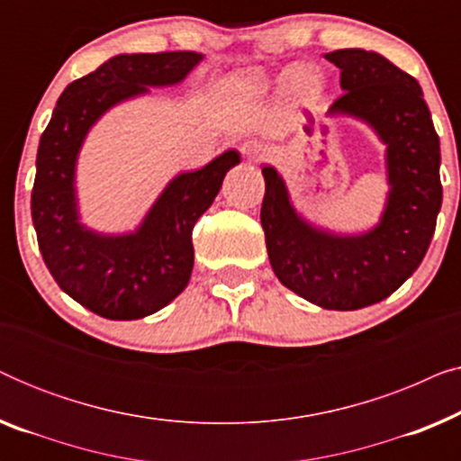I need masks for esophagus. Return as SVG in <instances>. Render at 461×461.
<instances>
[{"instance_id":"obj_1","label":"esophagus","mask_w":461,"mask_h":461,"mask_svg":"<svg viewBox=\"0 0 461 461\" xmlns=\"http://www.w3.org/2000/svg\"><path fill=\"white\" fill-rule=\"evenodd\" d=\"M264 142L262 140H256V138H249V140H245L241 144V155L243 159L248 161H262L264 159Z\"/></svg>"}]
</instances>
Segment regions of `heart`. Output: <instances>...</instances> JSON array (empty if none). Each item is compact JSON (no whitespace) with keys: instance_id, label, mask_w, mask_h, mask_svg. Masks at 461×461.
I'll use <instances>...</instances> for the list:
<instances>
[{"instance_id":"heart-1","label":"heart","mask_w":461,"mask_h":461,"mask_svg":"<svg viewBox=\"0 0 461 461\" xmlns=\"http://www.w3.org/2000/svg\"><path fill=\"white\" fill-rule=\"evenodd\" d=\"M285 81L287 84H292V90L298 94V96L306 98V100L317 96L321 90L317 75H314L312 71H308V68H302V67L289 68V71L285 73Z\"/></svg>"}]
</instances>
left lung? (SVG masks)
<instances>
[{"label": "left lung", "instance_id": "8db88e82", "mask_svg": "<svg viewBox=\"0 0 461 461\" xmlns=\"http://www.w3.org/2000/svg\"><path fill=\"white\" fill-rule=\"evenodd\" d=\"M325 59L339 68L344 90L327 117L361 122L386 147L380 220L357 235L312 224L295 210L283 176L267 166L260 222L283 285L327 311H358L388 298L424 260L443 203L440 142L411 75L374 50H336Z\"/></svg>", "mask_w": 461, "mask_h": 461}]
</instances>
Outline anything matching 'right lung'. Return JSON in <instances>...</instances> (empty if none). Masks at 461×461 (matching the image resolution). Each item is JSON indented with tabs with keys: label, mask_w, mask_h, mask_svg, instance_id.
<instances>
[{
	"label": "right lung",
	"mask_w": 461,
	"mask_h": 461,
	"mask_svg": "<svg viewBox=\"0 0 461 461\" xmlns=\"http://www.w3.org/2000/svg\"><path fill=\"white\" fill-rule=\"evenodd\" d=\"M203 54H117L65 87L37 149L31 216L43 262L59 287L111 321L149 317L178 298L193 273V226L220 193L241 155L224 150L207 166L167 182L128 232H100L81 222L77 163L94 125L115 106L149 96L150 87L186 79Z\"/></svg>",
	"instance_id": "right-lung-1"
}]
</instances>
